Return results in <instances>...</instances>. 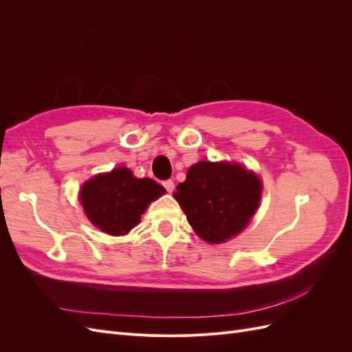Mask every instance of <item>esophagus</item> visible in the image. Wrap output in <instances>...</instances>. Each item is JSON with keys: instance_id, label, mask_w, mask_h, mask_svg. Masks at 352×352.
I'll use <instances>...</instances> for the list:
<instances>
[{"instance_id": "obj_1", "label": "esophagus", "mask_w": 352, "mask_h": 352, "mask_svg": "<svg viewBox=\"0 0 352 352\" xmlns=\"http://www.w3.org/2000/svg\"><path fill=\"white\" fill-rule=\"evenodd\" d=\"M163 186L166 188V190L167 192H173V189H175V184H173V180H164L163 182Z\"/></svg>"}]
</instances>
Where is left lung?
I'll list each match as a JSON object with an SVG mask.
<instances>
[{"label": "left lung", "instance_id": "1", "mask_svg": "<svg viewBox=\"0 0 352 352\" xmlns=\"http://www.w3.org/2000/svg\"><path fill=\"white\" fill-rule=\"evenodd\" d=\"M261 182L239 164L199 162L173 194L197 235L221 243L248 225L261 197Z\"/></svg>", "mask_w": 352, "mask_h": 352}]
</instances>
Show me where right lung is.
Segmentation results:
<instances>
[{"mask_svg": "<svg viewBox=\"0 0 352 352\" xmlns=\"http://www.w3.org/2000/svg\"><path fill=\"white\" fill-rule=\"evenodd\" d=\"M164 192L155 180L138 179L129 168L117 167L89 179L82 186L80 202L95 226L119 236L133 229L148 204Z\"/></svg>", "mask_w": 352, "mask_h": 352, "instance_id": "right-lung-1", "label": "right lung"}]
</instances>
